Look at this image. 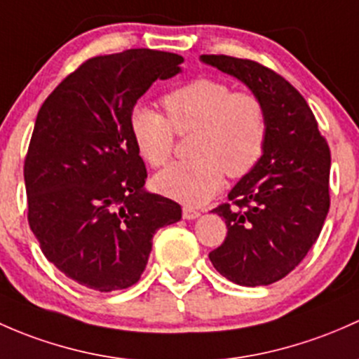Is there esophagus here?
Returning a JSON list of instances; mask_svg holds the SVG:
<instances>
[{"mask_svg": "<svg viewBox=\"0 0 359 359\" xmlns=\"http://www.w3.org/2000/svg\"><path fill=\"white\" fill-rule=\"evenodd\" d=\"M201 216V212L191 207H183V219H195V217Z\"/></svg>", "mask_w": 359, "mask_h": 359, "instance_id": "esophagus-1", "label": "esophagus"}]
</instances>
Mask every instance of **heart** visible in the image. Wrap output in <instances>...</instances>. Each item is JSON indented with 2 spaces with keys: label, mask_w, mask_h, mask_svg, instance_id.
<instances>
[{
  "label": "heart",
  "mask_w": 359,
  "mask_h": 359,
  "mask_svg": "<svg viewBox=\"0 0 359 359\" xmlns=\"http://www.w3.org/2000/svg\"><path fill=\"white\" fill-rule=\"evenodd\" d=\"M168 117L150 107L131 114V135L147 164L161 168L171 158L176 135L194 133L188 152L194 158L169 165L155 187L187 205L205 204L219 191L224 172L249 175L261 161L268 119L261 98L233 91L223 81L198 77L164 97Z\"/></svg>",
  "instance_id": "heart-1"
}]
</instances>
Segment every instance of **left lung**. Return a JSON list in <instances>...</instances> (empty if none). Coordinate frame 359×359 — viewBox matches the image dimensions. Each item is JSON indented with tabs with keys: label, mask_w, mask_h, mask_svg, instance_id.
<instances>
[{
	"label": "left lung",
	"mask_w": 359,
	"mask_h": 359,
	"mask_svg": "<svg viewBox=\"0 0 359 359\" xmlns=\"http://www.w3.org/2000/svg\"><path fill=\"white\" fill-rule=\"evenodd\" d=\"M261 98L268 119L264 154L212 212L228 233L209 252L236 285H269L287 276L320 236L330 207V149L304 97L275 70L247 58L202 55Z\"/></svg>",
	"instance_id": "obj_1"
}]
</instances>
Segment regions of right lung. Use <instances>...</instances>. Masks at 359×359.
Returning <instances> with one entry per match:
<instances>
[{"instance_id": "1", "label": "right lung", "mask_w": 359, "mask_h": 359, "mask_svg": "<svg viewBox=\"0 0 359 359\" xmlns=\"http://www.w3.org/2000/svg\"><path fill=\"white\" fill-rule=\"evenodd\" d=\"M180 64V55L149 48L100 55L39 109L24 161L27 221L44 257L79 285H135L155 231L181 219L180 204L143 190L147 168L131 135L136 102Z\"/></svg>"}]
</instances>
